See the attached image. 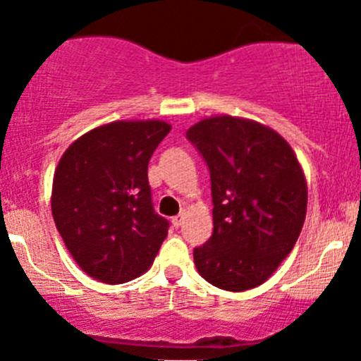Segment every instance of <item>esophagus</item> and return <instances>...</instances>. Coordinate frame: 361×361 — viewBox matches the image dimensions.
<instances>
[{"label": "esophagus", "mask_w": 361, "mask_h": 361, "mask_svg": "<svg viewBox=\"0 0 361 361\" xmlns=\"http://www.w3.org/2000/svg\"><path fill=\"white\" fill-rule=\"evenodd\" d=\"M171 222H173V226L174 228H178L181 224V222H183V214H180V215H174L173 219H171Z\"/></svg>", "instance_id": "esophagus-1"}]
</instances>
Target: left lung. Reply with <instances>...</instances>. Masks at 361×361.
<instances>
[{
  "mask_svg": "<svg viewBox=\"0 0 361 361\" xmlns=\"http://www.w3.org/2000/svg\"><path fill=\"white\" fill-rule=\"evenodd\" d=\"M210 169L214 233L194 249L214 287L244 292L267 281L302 230L308 187L290 144L251 119L215 116L188 128Z\"/></svg>",
  "mask_w": 361,
  "mask_h": 361,
  "instance_id": "1",
  "label": "left lung"
}]
</instances>
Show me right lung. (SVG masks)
Returning <instances> with one entry per match:
<instances>
[{"label":"right lung","mask_w":361,"mask_h":361,"mask_svg":"<svg viewBox=\"0 0 361 361\" xmlns=\"http://www.w3.org/2000/svg\"><path fill=\"white\" fill-rule=\"evenodd\" d=\"M169 131L164 121H116L87 131L60 158L53 219L90 278L119 285L153 265L169 222L153 208L147 164Z\"/></svg>","instance_id":"obj_1"}]
</instances>
